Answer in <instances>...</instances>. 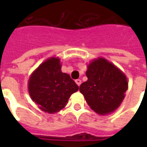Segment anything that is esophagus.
<instances>
[{"instance_id": "1", "label": "esophagus", "mask_w": 147, "mask_h": 147, "mask_svg": "<svg viewBox=\"0 0 147 147\" xmlns=\"http://www.w3.org/2000/svg\"><path fill=\"white\" fill-rule=\"evenodd\" d=\"M76 83H77V85H78V86H80V84H81V83H82V82H81V80L78 79V80H76Z\"/></svg>"}]
</instances>
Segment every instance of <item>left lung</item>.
Instances as JSON below:
<instances>
[{
  "label": "left lung",
  "instance_id": "obj_1",
  "mask_svg": "<svg viewBox=\"0 0 147 147\" xmlns=\"http://www.w3.org/2000/svg\"><path fill=\"white\" fill-rule=\"evenodd\" d=\"M86 75L88 80L80 85V90L90 107L101 115L118 108L127 90L125 75L104 58L92 61Z\"/></svg>",
  "mask_w": 147,
  "mask_h": 147
}]
</instances>
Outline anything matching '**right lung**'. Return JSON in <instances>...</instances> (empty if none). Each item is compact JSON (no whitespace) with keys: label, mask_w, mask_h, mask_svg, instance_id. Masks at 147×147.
Here are the masks:
<instances>
[{"label":"right lung","mask_w":147,"mask_h":147,"mask_svg":"<svg viewBox=\"0 0 147 147\" xmlns=\"http://www.w3.org/2000/svg\"><path fill=\"white\" fill-rule=\"evenodd\" d=\"M28 87L32 100L49 113L62 109L71 94L79 90L70 76L61 71L60 60L54 57L45 61L34 71Z\"/></svg>","instance_id":"right-lung-1"}]
</instances>
